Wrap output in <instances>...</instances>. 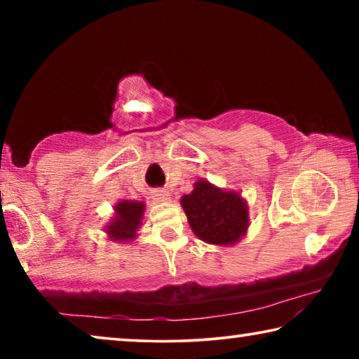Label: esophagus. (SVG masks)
Masks as SVG:
<instances>
[{
	"instance_id": "1",
	"label": "esophagus",
	"mask_w": 359,
	"mask_h": 359,
	"mask_svg": "<svg viewBox=\"0 0 359 359\" xmlns=\"http://www.w3.org/2000/svg\"><path fill=\"white\" fill-rule=\"evenodd\" d=\"M151 194H154L156 201H168L169 199V193L166 190H163V188H156V190L151 191Z\"/></svg>"
}]
</instances>
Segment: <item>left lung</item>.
Masks as SVG:
<instances>
[{
	"label": "left lung",
	"mask_w": 359,
	"mask_h": 359,
	"mask_svg": "<svg viewBox=\"0 0 359 359\" xmlns=\"http://www.w3.org/2000/svg\"><path fill=\"white\" fill-rule=\"evenodd\" d=\"M188 223L199 239L215 245L238 244L248 229V205L236 191L198 180L180 199Z\"/></svg>",
	"instance_id": "obj_1"
}]
</instances>
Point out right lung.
<instances>
[{
  "mask_svg": "<svg viewBox=\"0 0 359 359\" xmlns=\"http://www.w3.org/2000/svg\"><path fill=\"white\" fill-rule=\"evenodd\" d=\"M114 209L115 215L106 226L109 239L121 244L133 241L142 224L145 204L139 201H120Z\"/></svg>",
  "mask_w": 359,
  "mask_h": 359,
  "instance_id": "1",
  "label": "right lung"
}]
</instances>
